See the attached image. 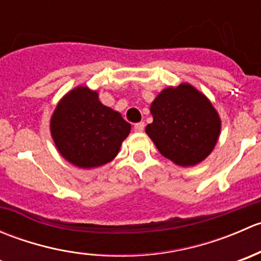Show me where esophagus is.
Here are the masks:
<instances>
[{
  "instance_id": "34e87169",
  "label": "esophagus",
  "mask_w": 261,
  "mask_h": 261,
  "mask_svg": "<svg viewBox=\"0 0 261 261\" xmlns=\"http://www.w3.org/2000/svg\"><path fill=\"white\" fill-rule=\"evenodd\" d=\"M144 128H145V123L144 122H138L134 125V130H135L136 133H141V131H144Z\"/></svg>"
}]
</instances>
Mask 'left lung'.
<instances>
[{
    "label": "left lung",
    "instance_id": "left-lung-1",
    "mask_svg": "<svg viewBox=\"0 0 261 261\" xmlns=\"http://www.w3.org/2000/svg\"><path fill=\"white\" fill-rule=\"evenodd\" d=\"M145 131L160 154L181 167L206 159L217 143L221 122L208 99L189 84L167 88L150 107Z\"/></svg>",
    "mask_w": 261,
    "mask_h": 261
}]
</instances>
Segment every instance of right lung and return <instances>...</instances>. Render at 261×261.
Segmentation results:
<instances>
[{"label":"right lung","instance_id":"obj_1","mask_svg":"<svg viewBox=\"0 0 261 261\" xmlns=\"http://www.w3.org/2000/svg\"><path fill=\"white\" fill-rule=\"evenodd\" d=\"M60 154L80 168H94L111 162L131 125L118 112L98 101V94L78 87L57 106L50 122Z\"/></svg>","mask_w":261,"mask_h":261}]
</instances>
